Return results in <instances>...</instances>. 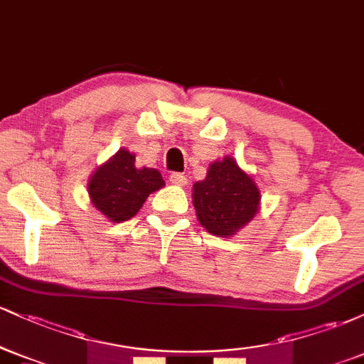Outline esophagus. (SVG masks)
I'll use <instances>...</instances> for the list:
<instances>
[{
    "mask_svg": "<svg viewBox=\"0 0 364 364\" xmlns=\"http://www.w3.org/2000/svg\"><path fill=\"white\" fill-rule=\"evenodd\" d=\"M169 181L173 183V185H176V186H185L186 183H188V179H186V176L185 174H181V173H173L169 176Z\"/></svg>",
    "mask_w": 364,
    "mask_h": 364,
    "instance_id": "obj_1",
    "label": "esophagus"
}]
</instances>
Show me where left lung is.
Here are the masks:
<instances>
[{"mask_svg":"<svg viewBox=\"0 0 364 364\" xmlns=\"http://www.w3.org/2000/svg\"><path fill=\"white\" fill-rule=\"evenodd\" d=\"M196 219L210 235L232 237L260 210V190L253 176L225 156L210 162L207 176L193 185Z\"/></svg>","mask_w":364,"mask_h":364,"instance_id":"obj_1","label":"left lung"}]
</instances>
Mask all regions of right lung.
<instances>
[{
  "label": "right lung",
  "mask_w": 364,
  "mask_h": 364,
  "mask_svg": "<svg viewBox=\"0 0 364 364\" xmlns=\"http://www.w3.org/2000/svg\"><path fill=\"white\" fill-rule=\"evenodd\" d=\"M162 174L154 168H136L135 154L119 149L95 168L87 181L90 203L111 223L136 215L150 193L164 186Z\"/></svg>",
  "instance_id": "obj_1"
}]
</instances>
